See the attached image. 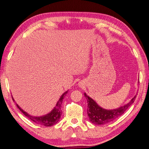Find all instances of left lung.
Instances as JSON below:
<instances>
[{"label": "left lung", "mask_w": 149, "mask_h": 149, "mask_svg": "<svg viewBox=\"0 0 149 149\" xmlns=\"http://www.w3.org/2000/svg\"><path fill=\"white\" fill-rule=\"evenodd\" d=\"M88 102L87 113L89 117L90 121L96 125H104L113 121L114 120L121 116L127 110L129 107L134 102L136 95L130 100V102L125 104L124 106L113 109H106L101 107L97 103L87 95L86 93H84Z\"/></svg>", "instance_id": "1"}]
</instances>
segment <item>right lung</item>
I'll return each instance as SVG.
<instances>
[{
    "label": "right lung",
    "instance_id": "right-lung-1",
    "mask_svg": "<svg viewBox=\"0 0 149 149\" xmlns=\"http://www.w3.org/2000/svg\"><path fill=\"white\" fill-rule=\"evenodd\" d=\"M68 91H66L64 93H63L62 95L60 97L58 102L56 103V106L54 107L51 111L43 116H34L31 115L22 109L17 104H17V106L18 108L24 113V115H26L28 118L31 120V121L37 123V124L42 125L44 126H46V127H50V126L55 125L56 123H58L59 122L60 118H61V115L62 114V110H61L62 102L66 93H68ZM13 100L15 101L13 98Z\"/></svg>",
    "mask_w": 149,
    "mask_h": 149
}]
</instances>
